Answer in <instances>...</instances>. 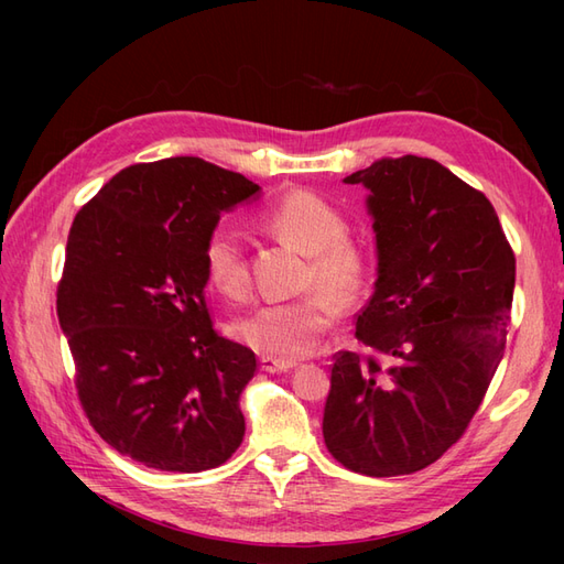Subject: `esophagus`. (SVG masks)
Listing matches in <instances>:
<instances>
[{"instance_id":"34e87169","label":"esophagus","mask_w":564,"mask_h":564,"mask_svg":"<svg viewBox=\"0 0 564 564\" xmlns=\"http://www.w3.org/2000/svg\"><path fill=\"white\" fill-rule=\"evenodd\" d=\"M299 362L296 360H275V357H261V371L265 373H280V371H289V369H296Z\"/></svg>"}]
</instances>
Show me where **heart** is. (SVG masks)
<instances>
[{
    "instance_id": "heart-1",
    "label": "heart",
    "mask_w": 564,
    "mask_h": 564,
    "mask_svg": "<svg viewBox=\"0 0 564 564\" xmlns=\"http://www.w3.org/2000/svg\"><path fill=\"white\" fill-rule=\"evenodd\" d=\"M265 226L286 245L313 256V282L338 305H350L367 282L362 249L346 240V220L332 204L313 193L294 191L272 204ZM204 272L214 289L226 296H242L249 286V268L242 235L230 226H216L204 245ZM313 294L289 303L261 305L230 324V336L242 346L294 360L308 355L336 317L334 303Z\"/></svg>"
}]
</instances>
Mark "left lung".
I'll use <instances>...</instances> for the list:
<instances>
[{
	"label": "left lung",
	"mask_w": 564,
	"mask_h": 564,
	"mask_svg": "<svg viewBox=\"0 0 564 564\" xmlns=\"http://www.w3.org/2000/svg\"><path fill=\"white\" fill-rule=\"evenodd\" d=\"M367 187L377 282L355 336L383 362L338 352L322 433L346 468L409 475L464 435L497 371L516 256L491 202L435 160L381 158Z\"/></svg>",
	"instance_id": "obj_1"
}]
</instances>
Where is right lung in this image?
Here are the masks:
<instances>
[{"label": "right lung", "instance_id": "right-lung-1", "mask_svg": "<svg viewBox=\"0 0 564 564\" xmlns=\"http://www.w3.org/2000/svg\"><path fill=\"white\" fill-rule=\"evenodd\" d=\"M259 197L242 174L166 158L122 169L73 220L56 311L79 402L148 468L209 470L242 445L256 355L212 327L204 245L220 214Z\"/></svg>", "mask_w": 564, "mask_h": 564}]
</instances>
